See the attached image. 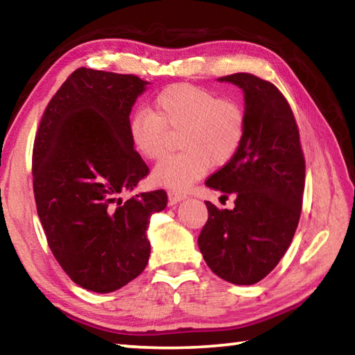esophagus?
<instances>
[{
  "instance_id": "1",
  "label": "esophagus",
  "mask_w": 355,
  "mask_h": 355,
  "mask_svg": "<svg viewBox=\"0 0 355 355\" xmlns=\"http://www.w3.org/2000/svg\"><path fill=\"white\" fill-rule=\"evenodd\" d=\"M167 196H169V203H177V202H182L183 199H186V194H183V192L180 191H173L171 189L169 192H167Z\"/></svg>"
}]
</instances>
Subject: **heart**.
Instances as JSON below:
<instances>
[{"label": "heart", "instance_id": "1", "mask_svg": "<svg viewBox=\"0 0 355 355\" xmlns=\"http://www.w3.org/2000/svg\"><path fill=\"white\" fill-rule=\"evenodd\" d=\"M180 130L178 153L166 156L152 172V182L173 191H186L209 166L220 167L241 148L248 117L241 103L220 98L209 89L178 83L156 94L153 111L139 107L130 114L127 135L146 159H158L166 150L167 131Z\"/></svg>", "mask_w": 355, "mask_h": 355}]
</instances>
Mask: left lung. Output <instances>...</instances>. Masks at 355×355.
I'll return each mask as SVG.
<instances>
[{
	"mask_svg": "<svg viewBox=\"0 0 355 355\" xmlns=\"http://www.w3.org/2000/svg\"><path fill=\"white\" fill-rule=\"evenodd\" d=\"M243 89L248 130L239 152L207 180L235 197V208L205 202L199 249L209 269L230 284L254 285L277 266L296 232L305 158L291 106L271 81L252 73L219 78Z\"/></svg>",
	"mask_w": 355,
	"mask_h": 355,
	"instance_id": "1",
	"label": "left lung"
}]
</instances>
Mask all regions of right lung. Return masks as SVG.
Returning a JSON list of instances; mask_svg holds the SVG:
<instances>
[{"mask_svg": "<svg viewBox=\"0 0 355 355\" xmlns=\"http://www.w3.org/2000/svg\"><path fill=\"white\" fill-rule=\"evenodd\" d=\"M146 81L81 67L46 105L33 147V188L46 243L76 285L111 293L146 269L164 189L122 200L148 175L127 122Z\"/></svg>", "mask_w": 355, "mask_h": 355, "instance_id": "add662e5", "label": "right lung"}]
</instances>
